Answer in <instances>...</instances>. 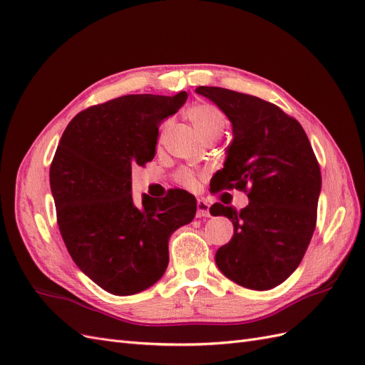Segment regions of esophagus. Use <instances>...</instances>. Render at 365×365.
<instances>
[{"label":"esophagus","mask_w":365,"mask_h":365,"mask_svg":"<svg viewBox=\"0 0 365 365\" xmlns=\"http://www.w3.org/2000/svg\"><path fill=\"white\" fill-rule=\"evenodd\" d=\"M196 216L197 217H208L210 216V204L205 200H197L196 202Z\"/></svg>","instance_id":"34e87169"}]
</instances>
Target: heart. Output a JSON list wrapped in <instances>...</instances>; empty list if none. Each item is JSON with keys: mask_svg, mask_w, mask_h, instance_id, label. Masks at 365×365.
Returning <instances> with one entry per match:
<instances>
[{"mask_svg": "<svg viewBox=\"0 0 365 365\" xmlns=\"http://www.w3.org/2000/svg\"><path fill=\"white\" fill-rule=\"evenodd\" d=\"M189 117L193 121L196 129L201 132L205 140L219 138L227 128V117L220 109L212 103H197L189 109ZM169 126V120L161 125V135H164L165 129ZM201 173L193 172L190 169H181L176 173V181L189 189H195L201 180Z\"/></svg>", "mask_w": 365, "mask_h": 365, "instance_id": "1", "label": "heart"}]
</instances>
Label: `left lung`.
Masks as SVG:
<instances>
[{
  "label": "left lung",
  "instance_id": "obj_1",
  "mask_svg": "<svg viewBox=\"0 0 365 365\" xmlns=\"http://www.w3.org/2000/svg\"><path fill=\"white\" fill-rule=\"evenodd\" d=\"M196 93L233 125L224 169L213 176L217 190H242L250 200L239 212L220 202L210 207L235 225L216 264L244 288L272 289L300 264L317 225L322 172L314 149L302 125L277 105L217 86H197Z\"/></svg>",
  "mask_w": 365,
  "mask_h": 365
}]
</instances>
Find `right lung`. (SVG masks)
<instances>
[{"instance_id":"right-lung-1","label":"right lung","mask_w":365,"mask_h":365,"mask_svg":"<svg viewBox=\"0 0 365 365\" xmlns=\"http://www.w3.org/2000/svg\"><path fill=\"white\" fill-rule=\"evenodd\" d=\"M187 101L129 94L90 106L63 130L50 165L61 236L83 274L106 292L132 295L157 283L169 237L193 220L196 200L172 189L163 200L132 201V168L155 157L158 126Z\"/></svg>"}]
</instances>
